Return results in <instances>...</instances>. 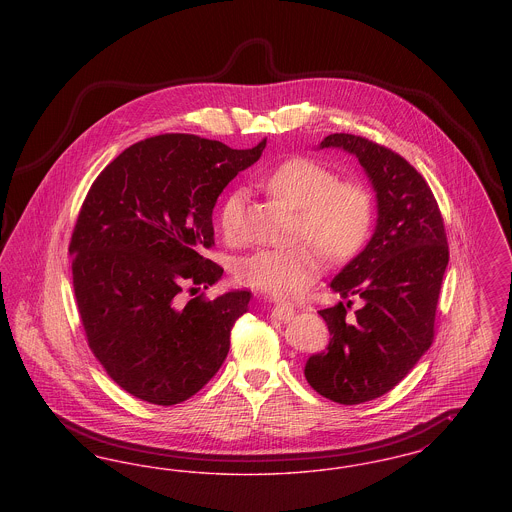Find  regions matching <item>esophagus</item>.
Segmentation results:
<instances>
[{"mask_svg":"<svg viewBox=\"0 0 512 512\" xmlns=\"http://www.w3.org/2000/svg\"><path fill=\"white\" fill-rule=\"evenodd\" d=\"M293 313H295V309H293L292 303H276L272 307V317L276 320H282V322L292 320Z\"/></svg>","mask_w":512,"mask_h":512,"instance_id":"34e87169","label":"esophagus"}]
</instances>
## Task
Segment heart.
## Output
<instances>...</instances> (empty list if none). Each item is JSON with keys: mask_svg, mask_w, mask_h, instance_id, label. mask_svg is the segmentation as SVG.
Here are the masks:
<instances>
[{"mask_svg": "<svg viewBox=\"0 0 512 512\" xmlns=\"http://www.w3.org/2000/svg\"><path fill=\"white\" fill-rule=\"evenodd\" d=\"M263 186L297 211V238L305 242L263 247L242 257L236 278L247 288L272 297L299 295L317 280L322 253L343 261L366 244L374 222V199L363 184L340 182L336 172L315 159L293 157L268 172ZM244 203V190H234L220 207V234L230 242L240 236Z\"/></svg>", "mask_w": 512, "mask_h": 512, "instance_id": "heart-1", "label": "heart"}]
</instances>
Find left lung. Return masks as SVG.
<instances>
[{
    "label": "left lung",
    "mask_w": 512,
    "mask_h": 512,
    "mask_svg": "<svg viewBox=\"0 0 512 512\" xmlns=\"http://www.w3.org/2000/svg\"><path fill=\"white\" fill-rule=\"evenodd\" d=\"M320 147L359 159L378 220L365 249L330 282L347 303L318 311L330 343L309 357L305 378L322 397L359 405L393 390L430 349L449 245L438 201L409 161L353 134H330ZM351 296L362 307L347 318Z\"/></svg>",
    "instance_id": "1"
}]
</instances>
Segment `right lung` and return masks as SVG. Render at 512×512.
Returning a JSON list of instances; mask_svg holds the SVG:
<instances>
[{"label":"right lung","instance_id":"1","mask_svg":"<svg viewBox=\"0 0 512 512\" xmlns=\"http://www.w3.org/2000/svg\"><path fill=\"white\" fill-rule=\"evenodd\" d=\"M265 146L153 136L124 149L86 195L69 245L76 305L92 353L130 395L182 403L224 363L251 293L180 295L219 282L222 268L201 255L215 244V203Z\"/></svg>","mask_w":512,"mask_h":512}]
</instances>
